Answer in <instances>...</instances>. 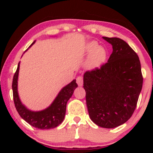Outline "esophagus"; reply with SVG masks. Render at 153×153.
Listing matches in <instances>:
<instances>
[{
	"instance_id": "34e87169",
	"label": "esophagus",
	"mask_w": 153,
	"mask_h": 153,
	"mask_svg": "<svg viewBox=\"0 0 153 153\" xmlns=\"http://www.w3.org/2000/svg\"><path fill=\"white\" fill-rule=\"evenodd\" d=\"M76 82L77 84L79 86H83V77L82 76H78L76 78Z\"/></svg>"
}]
</instances>
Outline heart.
Masks as SVG:
<instances>
[{"mask_svg": "<svg viewBox=\"0 0 153 153\" xmlns=\"http://www.w3.org/2000/svg\"><path fill=\"white\" fill-rule=\"evenodd\" d=\"M84 53L89 55L86 61V67L89 70H96L105 63L108 52L103 46H98L97 42L91 41L87 43L84 48Z\"/></svg>", "mask_w": 153, "mask_h": 153, "instance_id": "1", "label": "heart"}]
</instances>
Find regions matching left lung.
Instances as JSON below:
<instances>
[{
  "label": "left lung",
  "mask_w": 153,
  "mask_h": 153,
  "mask_svg": "<svg viewBox=\"0 0 153 153\" xmlns=\"http://www.w3.org/2000/svg\"><path fill=\"white\" fill-rule=\"evenodd\" d=\"M113 52L107 63L84 75L86 105L98 126L114 128L131 117L140 94L143 78L137 54L118 38L102 37Z\"/></svg>",
  "instance_id": "left-lung-1"
}]
</instances>
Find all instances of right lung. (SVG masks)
<instances>
[{"label": "right lung", "instance_id": "right-lung-1", "mask_svg": "<svg viewBox=\"0 0 153 153\" xmlns=\"http://www.w3.org/2000/svg\"><path fill=\"white\" fill-rule=\"evenodd\" d=\"M30 46V48L33 44ZM27 49V51L28 50ZM20 62L18 64L16 72L13 76L12 84L13 94L15 108L23 120L34 128L41 129L55 128L63 122L66 112L67 101L71 97L75 89L77 87L76 79H74L69 84L62 88L50 106L45 109L34 111L30 110L21 101L18 94V76H19Z\"/></svg>", "mask_w": 153, "mask_h": 153}]
</instances>
